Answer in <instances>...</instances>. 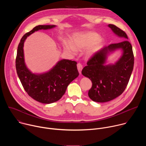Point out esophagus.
I'll return each mask as SVG.
<instances>
[{"mask_svg":"<svg viewBox=\"0 0 146 146\" xmlns=\"http://www.w3.org/2000/svg\"><path fill=\"white\" fill-rule=\"evenodd\" d=\"M77 69H78V70L79 73H81V70L82 69V64H80V63H78L77 65Z\"/></svg>","mask_w":146,"mask_h":146,"instance_id":"esophagus-1","label":"esophagus"}]
</instances>
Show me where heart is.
<instances>
[{
  "label": "heart",
  "instance_id": "obj_1",
  "mask_svg": "<svg viewBox=\"0 0 146 146\" xmlns=\"http://www.w3.org/2000/svg\"><path fill=\"white\" fill-rule=\"evenodd\" d=\"M98 35L93 32L77 33L71 38V42L64 41V48L73 54H75L77 50L86 48L85 54L87 56H91L99 48L102 39L98 37Z\"/></svg>",
  "mask_w": 146,
  "mask_h": 146
}]
</instances>
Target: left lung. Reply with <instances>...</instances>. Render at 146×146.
Segmentation results:
<instances>
[{
  "label": "left lung",
  "instance_id": "1",
  "mask_svg": "<svg viewBox=\"0 0 146 146\" xmlns=\"http://www.w3.org/2000/svg\"><path fill=\"white\" fill-rule=\"evenodd\" d=\"M108 27L124 40L111 44L95 53L81 72L82 75L92 81L89 97L93 101L100 103L110 101L123 93L128 84L134 65L132 47L127 40L126 33L114 25L109 24ZM119 48L123 50V54L116 64L104 65L107 54Z\"/></svg>",
  "mask_w": 146,
  "mask_h": 146
}]
</instances>
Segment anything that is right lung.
<instances>
[{"mask_svg":"<svg viewBox=\"0 0 146 146\" xmlns=\"http://www.w3.org/2000/svg\"><path fill=\"white\" fill-rule=\"evenodd\" d=\"M55 25H38L25 33L18 44L15 59L18 76L29 96L42 103H51L59 100L66 92L70 83L79 75L77 62L62 59L49 72L33 74L27 68L24 57V43L26 38L35 31L48 29Z\"/></svg>","mask_w":146,"mask_h":146,"instance_id":"obj_1","label":"right lung"}]
</instances>
